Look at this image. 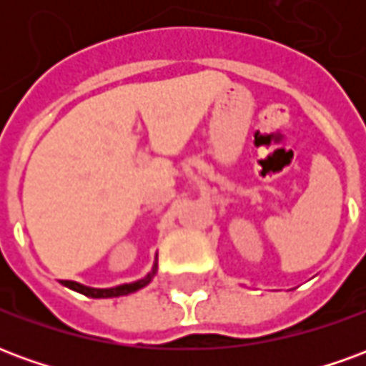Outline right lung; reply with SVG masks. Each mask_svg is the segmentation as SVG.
I'll list each match as a JSON object with an SVG mask.
<instances>
[{
    "mask_svg": "<svg viewBox=\"0 0 366 366\" xmlns=\"http://www.w3.org/2000/svg\"><path fill=\"white\" fill-rule=\"evenodd\" d=\"M157 272V264L152 267V272L141 278V280H137V282H131V284H121V286H115V288H88V286H84V284H78L74 280H62L64 286L68 288H72V290L80 292L84 296H88V298H117V296H127L131 292H137L141 290L143 286L151 282L152 276Z\"/></svg>",
    "mask_w": 366,
    "mask_h": 366,
    "instance_id": "1",
    "label": "right lung"
}]
</instances>
